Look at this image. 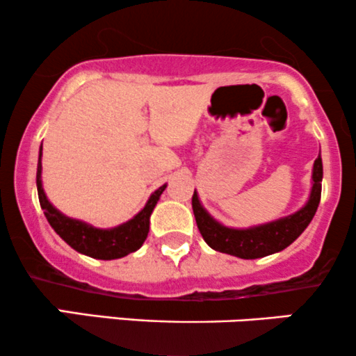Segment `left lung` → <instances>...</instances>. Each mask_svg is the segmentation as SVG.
I'll list each match as a JSON object with an SVG mask.
<instances>
[{
	"mask_svg": "<svg viewBox=\"0 0 356 356\" xmlns=\"http://www.w3.org/2000/svg\"><path fill=\"white\" fill-rule=\"evenodd\" d=\"M321 179L323 164L321 157L318 155L313 165L312 194H309V201L306 202V206L295 214L263 224V226L249 227V229H231L212 219L201 206L194 191L192 211H194L195 222H197L204 241L219 252H226V254L241 257V259H256V257H264L273 252L283 251L312 222L321 199Z\"/></svg>",
	"mask_w": 356,
	"mask_h": 356,
	"instance_id": "1",
	"label": "left lung"
}]
</instances>
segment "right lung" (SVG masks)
<instances>
[{
	"instance_id": "add662e5",
	"label": "right lung",
	"mask_w": 356,
	"mask_h": 356,
	"mask_svg": "<svg viewBox=\"0 0 356 356\" xmlns=\"http://www.w3.org/2000/svg\"><path fill=\"white\" fill-rule=\"evenodd\" d=\"M36 187H38L40 206L47 216L48 222L68 246H72L81 254L95 257V259H118V257L137 251L144 244L147 234H149L150 214L167 186L164 184L150 195L145 207L136 218L122 226L113 227V229H97L81 220L67 218L51 206L42 186V149H40L38 170H36Z\"/></svg>"
}]
</instances>
